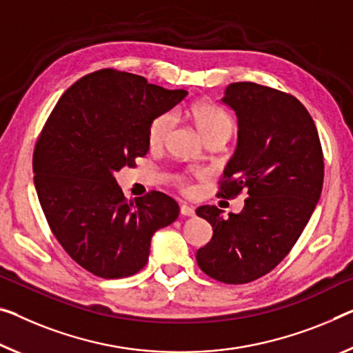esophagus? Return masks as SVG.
<instances>
[{"label": "esophagus", "instance_id": "esophagus-1", "mask_svg": "<svg viewBox=\"0 0 353 353\" xmlns=\"http://www.w3.org/2000/svg\"><path fill=\"white\" fill-rule=\"evenodd\" d=\"M180 213L183 216H194L195 214V210H194V207H189V205L183 203L181 207H180Z\"/></svg>", "mask_w": 353, "mask_h": 353}]
</instances>
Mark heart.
<instances>
[{
  "instance_id": "obj_1",
  "label": "heart",
  "mask_w": 353,
  "mask_h": 353,
  "mask_svg": "<svg viewBox=\"0 0 353 353\" xmlns=\"http://www.w3.org/2000/svg\"><path fill=\"white\" fill-rule=\"evenodd\" d=\"M191 117L197 126L199 132L202 134L205 140H208L214 135H225L230 137L233 131V120L227 112L222 108L211 105V104H197L192 107ZM173 124H175V117L172 112L161 113L151 121L148 128V142L151 146H159L164 143L167 135L170 134ZM180 186L184 191H189V186L184 181H180Z\"/></svg>"
}]
</instances>
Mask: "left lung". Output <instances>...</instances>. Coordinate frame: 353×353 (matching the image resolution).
<instances>
[{
  "label": "left lung",
  "mask_w": 353,
  "mask_h": 353,
  "mask_svg": "<svg viewBox=\"0 0 353 353\" xmlns=\"http://www.w3.org/2000/svg\"><path fill=\"white\" fill-rule=\"evenodd\" d=\"M222 102L238 118V145L218 197L246 191L241 213L222 218L213 205L197 216L213 227L197 251L200 270L224 284L270 273L294 248L321 199L323 153L317 128L295 96L252 82L230 83Z\"/></svg>",
  "instance_id": "left-lung-1"
}]
</instances>
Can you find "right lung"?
Instances as JSON below:
<instances>
[{
    "mask_svg": "<svg viewBox=\"0 0 353 353\" xmlns=\"http://www.w3.org/2000/svg\"><path fill=\"white\" fill-rule=\"evenodd\" d=\"M186 94L101 69L64 91L47 118L32 154L36 192L59 245L91 274H135L148 262L153 233L178 218L164 192L128 200L113 173L148 153L151 121Z\"/></svg>",
    "mask_w": 353,
    "mask_h": 353,
    "instance_id": "right-lung-1",
    "label": "right lung"
}]
</instances>
